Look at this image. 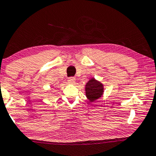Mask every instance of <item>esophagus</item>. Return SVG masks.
Here are the masks:
<instances>
[{"label":"esophagus","instance_id":"34e87169","mask_svg":"<svg viewBox=\"0 0 156 156\" xmlns=\"http://www.w3.org/2000/svg\"><path fill=\"white\" fill-rule=\"evenodd\" d=\"M75 78L74 77H69L68 79V82L69 84H74L75 83Z\"/></svg>","mask_w":156,"mask_h":156}]
</instances>
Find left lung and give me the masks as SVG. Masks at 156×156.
Masks as SVG:
<instances>
[{"instance_id": "obj_1", "label": "left lung", "mask_w": 156, "mask_h": 156, "mask_svg": "<svg viewBox=\"0 0 156 156\" xmlns=\"http://www.w3.org/2000/svg\"><path fill=\"white\" fill-rule=\"evenodd\" d=\"M103 85L101 82L92 78L87 82L85 85V93L90 102H93L98 100L103 95Z\"/></svg>"}]
</instances>
